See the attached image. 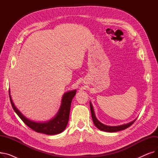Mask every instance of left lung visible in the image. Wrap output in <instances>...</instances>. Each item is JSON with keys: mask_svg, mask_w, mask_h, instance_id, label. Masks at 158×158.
Masks as SVG:
<instances>
[{"mask_svg": "<svg viewBox=\"0 0 158 158\" xmlns=\"http://www.w3.org/2000/svg\"><path fill=\"white\" fill-rule=\"evenodd\" d=\"M89 106H90V110H91V113H92V120L93 122L95 124V126L101 131H105V132H117L119 131H122V130H124L127 128H128L129 127H130L132 123H133L136 119L134 120L133 121H132L131 122H129L127 123L126 124H123V125H120V126H107L105 125V124H103L102 123H101L100 121H98V119L97 118L95 112H94V107L92 106V104L91 102H89Z\"/></svg>", "mask_w": 158, "mask_h": 158, "instance_id": "left-lung-1", "label": "left lung"}]
</instances>
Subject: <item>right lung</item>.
<instances>
[{"mask_svg":"<svg viewBox=\"0 0 158 158\" xmlns=\"http://www.w3.org/2000/svg\"><path fill=\"white\" fill-rule=\"evenodd\" d=\"M9 94L11 104L14 111L28 127L40 133L54 135L61 133L67 126L69 120L71 103L73 97L76 94V89L69 91V92L64 93L61 99L60 110L55 117L48 121L41 122L33 121L25 117L15 106L11 98L10 89H9Z\"/></svg>","mask_w":158,"mask_h":158,"instance_id":"right-lung-1","label":"right lung"}]
</instances>
